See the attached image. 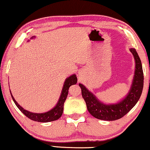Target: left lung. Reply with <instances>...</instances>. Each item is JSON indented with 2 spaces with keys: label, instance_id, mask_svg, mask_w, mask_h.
<instances>
[{
  "label": "left lung",
  "instance_id": "obj_1",
  "mask_svg": "<svg viewBox=\"0 0 150 150\" xmlns=\"http://www.w3.org/2000/svg\"><path fill=\"white\" fill-rule=\"evenodd\" d=\"M135 61V71L127 94L116 103L106 104L100 101L84 85L79 83L82 96L91 115L100 120H115L122 118L132 110L139 101L143 88V71L142 63L134 48H130Z\"/></svg>",
  "mask_w": 150,
  "mask_h": 150
}]
</instances>
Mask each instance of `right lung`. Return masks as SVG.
<instances>
[{
    "instance_id": "1",
    "label": "right lung",
    "mask_w": 150,
    "mask_h": 150,
    "mask_svg": "<svg viewBox=\"0 0 150 150\" xmlns=\"http://www.w3.org/2000/svg\"><path fill=\"white\" fill-rule=\"evenodd\" d=\"M36 36H33L31 37L30 39L32 38H35ZM30 41V40H28ZM77 83V77L76 74H71L69 76V77H67L65 79V82H64V85L62 89L61 96L59 97L57 103L54 107L52 110H50L48 112H44V113H34V112H31L30 111H28L25 110L24 108H22L18 103L16 102V100H15V98H13L12 94H11L10 91V94L12 98L13 102L16 104V105L17 106L21 112L25 114L27 117L30 118L31 120H34V121L37 122H51L54 121V120H58V118H61V116L63 114V106H64V103L67 98V96L68 95V90H69V87L71 85L76 84Z\"/></svg>"
}]
</instances>
